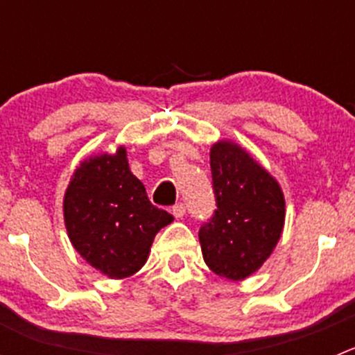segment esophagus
<instances>
[{
    "label": "esophagus",
    "instance_id": "34e87169",
    "mask_svg": "<svg viewBox=\"0 0 355 355\" xmlns=\"http://www.w3.org/2000/svg\"><path fill=\"white\" fill-rule=\"evenodd\" d=\"M171 213H173L175 218H182L185 214V204L177 202L173 207H171Z\"/></svg>",
    "mask_w": 355,
    "mask_h": 355
}]
</instances>
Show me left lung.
Wrapping results in <instances>:
<instances>
[{"label":"left lung","instance_id":"1","mask_svg":"<svg viewBox=\"0 0 355 355\" xmlns=\"http://www.w3.org/2000/svg\"><path fill=\"white\" fill-rule=\"evenodd\" d=\"M209 159L216 209L200 225V249L213 273L244 280L263 266L280 241L284 192L237 144L218 142Z\"/></svg>","mask_w":355,"mask_h":355}]
</instances>
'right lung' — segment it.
<instances>
[{"mask_svg": "<svg viewBox=\"0 0 355 355\" xmlns=\"http://www.w3.org/2000/svg\"><path fill=\"white\" fill-rule=\"evenodd\" d=\"M63 213L75 250L110 278L137 273L157 232L173 221L148 199L123 148L116 155L89 157L75 170Z\"/></svg>", "mask_w": 355, "mask_h": 355, "instance_id": "1", "label": "right lung"}]
</instances>
